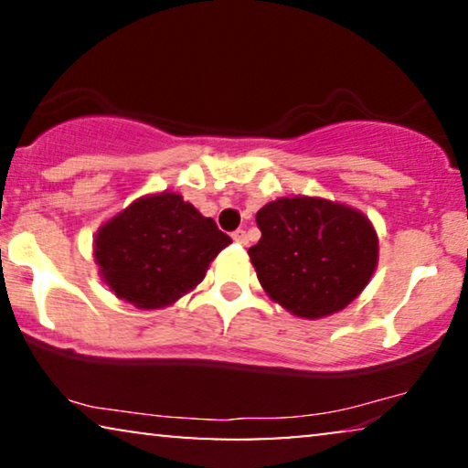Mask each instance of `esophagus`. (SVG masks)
<instances>
[{
    "label": "esophagus",
    "instance_id": "1",
    "mask_svg": "<svg viewBox=\"0 0 468 468\" xmlns=\"http://www.w3.org/2000/svg\"><path fill=\"white\" fill-rule=\"evenodd\" d=\"M232 239H234V242H239V245H242V247H245L249 242L245 229H236V232L232 234Z\"/></svg>",
    "mask_w": 468,
    "mask_h": 468
}]
</instances>
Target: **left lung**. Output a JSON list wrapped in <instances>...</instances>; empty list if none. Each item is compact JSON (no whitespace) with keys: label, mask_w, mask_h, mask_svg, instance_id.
I'll return each mask as SVG.
<instances>
[{"label":"left lung","mask_w":468,"mask_h":468,"mask_svg":"<svg viewBox=\"0 0 468 468\" xmlns=\"http://www.w3.org/2000/svg\"><path fill=\"white\" fill-rule=\"evenodd\" d=\"M255 221L261 239L249 258L264 292L296 317L343 311L373 277L379 239L360 210L293 196L268 202Z\"/></svg>","instance_id":"8db88e82"}]
</instances>
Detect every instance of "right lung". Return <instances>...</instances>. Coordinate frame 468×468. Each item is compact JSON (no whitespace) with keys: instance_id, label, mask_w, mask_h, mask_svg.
Instances as JSON below:
<instances>
[{"instance_id":"add662e5","label":"right lung","mask_w":468,"mask_h":468,"mask_svg":"<svg viewBox=\"0 0 468 468\" xmlns=\"http://www.w3.org/2000/svg\"><path fill=\"white\" fill-rule=\"evenodd\" d=\"M229 242L194 204L162 191L108 219L95 234L93 258L114 296L138 309H164L200 283Z\"/></svg>"}]
</instances>
